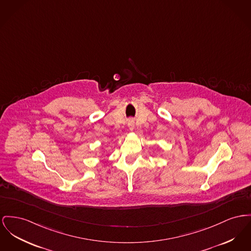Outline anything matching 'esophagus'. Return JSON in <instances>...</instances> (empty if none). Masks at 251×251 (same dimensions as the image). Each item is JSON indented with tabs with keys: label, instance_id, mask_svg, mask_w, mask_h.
Segmentation results:
<instances>
[{
	"label": "esophagus",
	"instance_id": "esophagus-1",
	"mask_svg": "<svg viewBox=\"0 0 251 251\" xmlns=\"http://www.w3.org/2000/svg\"><path fill=\"white\" fill-rule=\"evenodd\" d=\"M129 127H130V129H131V130H133V122H132V121H131V122H130V123H129Z\"/></svg>",
	"mask_w": 251,
	"mask_h": 251
}]
</instances>
